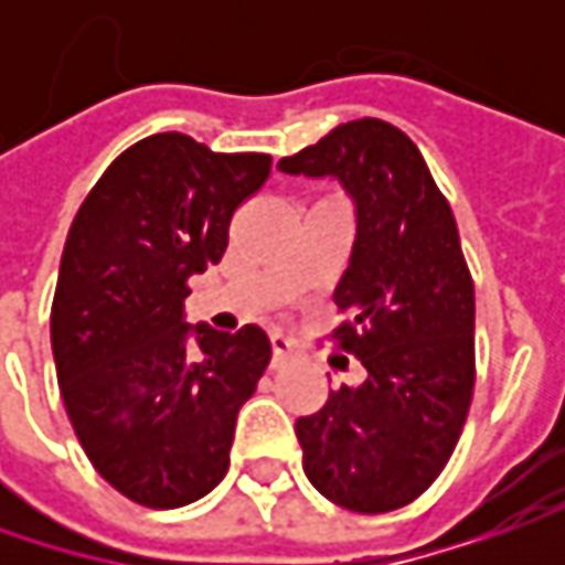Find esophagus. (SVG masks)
<instances>
[{"label": "esophagus", "instance_id": "34e87169", "mask_svg": "<svg viewBox=\"0 0 565 565\" xmlns=\"http://www.w3.org/2000/svg\"><path fill=\"white\" fill-rule=\"evenodd\" d=\"M270 342H273V359L276 361L289 359V355H298V342L286 337V333H273Z\"/></svg>", "mask_w": 565, "mask_h": 565}]
</instances>
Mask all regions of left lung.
<instances>
[{"label":"left lung","mask_w":565,"mask_h":565,"mask_svg":"<svg viewBox=\"0 0 565 565\" xmlns=\"http://www.w3.org/2000/svg\"><path fill=\"white\" fill-rule=\"evenodd\" d=\"M276 166L337 179L359 223L333 292L349 320L333 337L367 377L295 422L301 466L342 510H399L449 462L475 390V282L456 216L390 121H345Z\"/></svg>","instance_id":"1"}]
</instances>
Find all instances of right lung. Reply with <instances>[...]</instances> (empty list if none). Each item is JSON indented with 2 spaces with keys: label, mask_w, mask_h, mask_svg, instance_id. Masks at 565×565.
<instances>
[{
  "label": "right lung",
  "mask_w": 565,
  "mask_h": 565,
  "mask_svg": "<svg viewBox=\"0 0 565 565\" xmlns=\"http://www.w3.org/2000/svg\"><path fill=\"white\" fill-rule=\"evenodd\" d=\"M267 175V153L150 135L113 160L68 228L50 317L58 390L94 468L150 510L226 478L238 408L270 364L254 323H185L188 279L220 264L232 213Z\"/></svg>",
  "instance_id": "1"
}]
</instances>
